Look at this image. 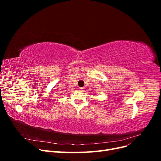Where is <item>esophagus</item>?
I'll return each mask as SVG.
<instances>
[{
    "label": "esophagus",
    "mask_w": 161,
    "mask_h": 161,
    "mask_svg": "<svg viewBox=\"0 0 161 161\" xmlns=\"http://www.w3.org/2000/svg\"><path fill=\"white\" fill-rule=\"evenodd\" d=\"M78 89H79V91H83L84 90V88H82V87H79Z\"/></svg>",
    "instance_id": "obj_1"
}]
</instances>
